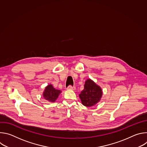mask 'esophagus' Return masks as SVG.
Masks as SVG:
<instances>
[{
    "instance_id": "1",
    "label": "esophagus",
    "mask_w": 147,
    "mask_h": 147,
    "mask_svg": "<svg viewBox=\"0 0 147 147\" xmlns=\"http://www.w3.org/2000/svg\"><path fill=\"white\" fill-rule=\"evenodd\" d=\"M67 90H74L76 89L75 87H72V86H69L67 87V88H66Z\"/></svg>"
}]
</instances>
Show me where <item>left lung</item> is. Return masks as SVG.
I'll return each instance as SVG.
<instances>
[{
  "instance_id": "left-lung-1",
  "label": "left lung",
  "mask_w": 147,
  "mask_h": 147,
  "mask_svg": "<svg viewBox=\"0 0 147 147\" xmlns=\"http://www.w3.org/2000/svg\"><path fill=\"white\" fill-rule=\"evenodd\" d=\"M84 87V88L79 94L82 104L87 107L95 105L100 100L102 96V88L90 78L86 81Z\"/></svg>"
}]
</instances>
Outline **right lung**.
<instances>
[{
	"mask_svg": "<svg viewBox=\"0 0 147 147\" xmlns=\"http://www.w3.org/2000/svg\"><path fill=\"white\" fill-rule=\"evenodd\" d=\"M61 92L60 90L55 89L52 84H49L45 87L42 95L44 98L49 102H54Z\"/></svg>",
	"mask_w": 147,
	"mask_h": 147,
	"instance_id": "obj_1",
	"label": "right lung"
}]
</instances>
